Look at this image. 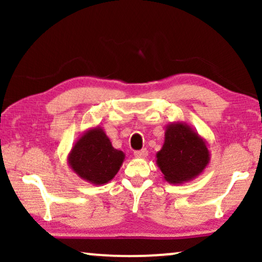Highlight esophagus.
I'll return each instance as SVG.
<instances>
[{
    "mask_svg": "<svg viewBox=\"0 0 262 262\" xmlns=\"http://www.w3.org/2000/svg\"><path fill=\"white\" fill-rule=\"evenodd\" d=\"M135 156L137 157V159H145V157L148 156V150L142 149L138 150V151H135Z\"/></svg>",
    "mask_w": 262,
    "mask_h": 262,
    "instance_id": "esophagus-1",
    "label": "esophagus"
}]
</instances>
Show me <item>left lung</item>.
<instances>
[{
	"instance_id": "left-lung-1",
	"label": "left lung",
	"mask_w": 262,
	"mask_h": 262,
	"mask_svg": "<svg viewBox=\"0 0 262 262\" xmlns=\"http://www.w3.org/2000/svg\"><path fill=\"white\" fill-rule=\"evenodd\" d=\"M210 162L209 143L184 121L167 125L164 143L156 154V164L163 179L181 185L199 177Z\"/></svg>"
}]
</instances>
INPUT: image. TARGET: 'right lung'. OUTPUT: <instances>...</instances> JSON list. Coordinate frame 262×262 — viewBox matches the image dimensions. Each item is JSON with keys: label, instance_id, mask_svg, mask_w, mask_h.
<instances>
[{"label": "right lung", "instance_id": "right-lung-1", "mask_svg": "<svg viewBox=\"0 0 262 262\" xmlns=\"http://www.w3.org/2000/svg\"><path fill=\"white\" fill-rule=\"evenodd\" d=\"M124 160L125 154L113 148L101 126L84 131L68 154L70 169L93 185H105L112 180Z\"/></svg>", "mask_w": 262, "mask_h": 262}]
</instances>
